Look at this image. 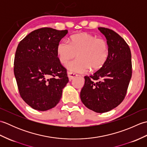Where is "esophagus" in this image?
<instances>
[{
	"mask_svg": "<svg viewBox=\"0 0 147 147\" xmlns=\"http://www.w3.org/2000/svg\"><path fill=\"white\" fill-rule=\"evenodd\" d=\"M67 76L69 78V81L73 80L74 78H76L78 76V74H76V73H72V72H67Z\"/></svg>",
	"mask_w": 147,
	"mask_h": 147,
	"instance_id": "1",
	"label": "esophagus"
}]
</instances>
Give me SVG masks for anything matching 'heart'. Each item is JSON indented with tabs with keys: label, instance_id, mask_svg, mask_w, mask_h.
Instances as JSON below:
<instances>
[{
	"label": "heart",
	"instance_id": "b5f03b06",
	"mask_svg": "<svg viewBox=\"0 0 147 147\" xmlns=\"http://www.w3.org/2000/svg\"><path fill=\"white\" fill-rule=\"evenodd\" d=\"M68 43L62 40L57 46V54L62 64L76 57L78 59L68 62L66 67L71 71L84 73L89 70L100 69L107 61L109 47L107 42L88 33L72 35Z\"/></svg>",
	"mask_w": 147,
	"mask_h": 147
}]
</instances>
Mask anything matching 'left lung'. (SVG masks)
Listing matches in <instances>:
<instances>
[{"label":"left lung","mask_w":147,"mask_h":147,"mask_svg":"<svg viewBox=\"0 0 147 147\" xmlns=\"http://www.w3.org/2000/svg\"><path fill=\"white\" fill-rule=\"evenodd\" d=\"M109 47V55L104 65L90 76H85L80 98L87 108L104 113L123 102L132 75L131 54L128 45L117 33L98 28Z\"/></svg>","instance_id":"left-lung-1"}]
</instances>
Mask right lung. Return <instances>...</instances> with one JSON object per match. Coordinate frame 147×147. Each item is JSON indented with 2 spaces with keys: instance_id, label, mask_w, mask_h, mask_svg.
I'll return each mask as SVG.
<instances>
[{
  "instance_id": "add662e5",
  "label": "right lung",
  "mask_w": 147,
  "mask_h": 147,
  "mask_svg": "<svg viewBox=\"0 0 147 147\" xmlns=\"http://www.w3.org/2000/svg\"><path fill=\"white\" fill-rule=\"evenodd\" d=\"M67 33L66 30L42 28L31 32L18 44L14 76L21 98L35 110L45 111L54 107L69 82L56 50Z\"/></svg>"
}]
</instances>
